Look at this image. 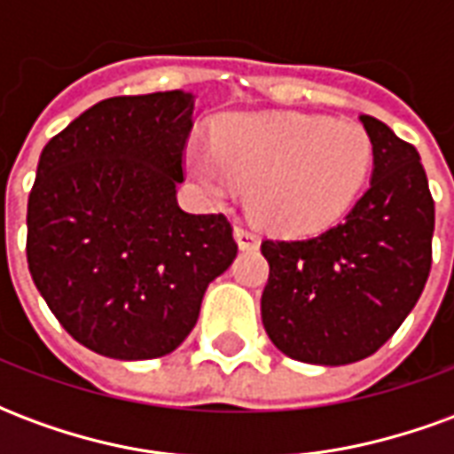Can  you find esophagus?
<instances>
[{"instance_id": "34e87169", "label": "esophagus", "mask_w": 454, "mask_h": 454, "mask_svg": "<svg viewBox=\"0 0 454 454\" xmlns=\"http://www.w3.org/2000/svg\"><path fill=\"white\" fill-rule=\"evenodd\" d=\"M236 240L240 250H255L260 246V236L246 226H236Z\"/></svg>"}]
</instances>
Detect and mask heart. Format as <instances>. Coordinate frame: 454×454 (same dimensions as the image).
Here are the masks:
<instances>
[{
	"label": "heart",
	"mask_w": 454,
	"mask_h": 454,
	"mask_svg": "<svg viewBox=\"0 0 454 454\" xmlns=\"http://www.w3.org/2000/svg\"><path fill=\"white\" fill-rule=\"evenodd\" d=\"M360 123L309 114H231L214 145L189 143L184 162L208 197L247 187L250 214L285 236L333 226L355 204L372 168Z\"/></svg>",
	"instance_id": "1"
}]
</instances>
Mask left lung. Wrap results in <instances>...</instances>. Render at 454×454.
<instances>
[{
	"mask_svg": "<svg viewBox=\"0 0 454 454\" xmlns=\"http://www.w3.org/2000/svg\"><path fill=\"white\" fill-rule=\"evenodd\" d=\"M360 121L374 168L350 214L306 240H262V325L277 350L309 364L370 357L428 282L435 204L419 150L374 116Z\"/></svg>",
	"mask_w": 454,
	"mask_h": 454,
	"instance_id": "1",
	"label": "left lung"
}]
</instances>
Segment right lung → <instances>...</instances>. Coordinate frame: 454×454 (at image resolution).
Segmentation results:
<instances>
[{
	"label": "right lung",
	"instance_id": "obj_1",
	"mask_svg": "<svg viewBox=\"0 0 454 454\" xmlns=\"http://www.w3.org/2000/svg\"><path fill=\"white\" fill-rule=\"evenodd\" d=\"M194 94L112 97L41 153L26 257L74 340L114 360L162 357L192 333L207 286L236 260L223 214L177 204Z\"/></svg>",
	"mask_w": 454,
	"mask_h": 454
}]
</instances>
